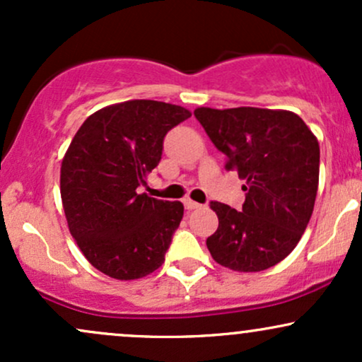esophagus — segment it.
I'll return each instance as SVG.
<instances>
[{
    "instance_id": "34e87169",
    "label": "esophagus",
    "mask_w": 362,
    "mask_h": 362,
    "mask_svg": "<svg viewBox=\"0 0 362 362\" xmlns=\"http://www.w3.org/2000/svg\"><path fill=\"white\" fill-rule=\"evenodd\" d=\"M184 206H185V209H187V211L199 209V207H202L201 204H199V202H195V201H190V199H184Z\"/></svg>"
}]
</instances>
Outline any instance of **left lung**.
Returning a JSON list of instances; mask_svg holds the SVG:
<instances>
[{
	"instance_id": "left-lung-1",
	"label": "left lung",
	"mask_w": 362,
	"mask_h": 362,
	"mask_svg": "<svg viewBox=\"0 0 362 362\" xmlns=\"http://www.w3.org/2000/svg\"><path fill=\"white\" fill-rule=\"evenodd\" d=\"M226 170L245 180L242 209L211 202L219 226L206 240L213 259L238 272H259L294 250L313 213L320 146L300 115L257 107L194 110Z\"/></svg>"
}]
</instances>
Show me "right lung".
Returning a JSON list of instances; mask_svg holds the SVG:
<instances>
[{"mask_svg":"<svg viewBox=\"0 0 362 362\" xmlns=\"http://www.w3.org/2000/svg\"><path fill=\"white\" fill-rule=\"evenodd\" d=\"M184 107L129 100L91 114L61 165V199L69 231L95 269L139 279L165 262L184 216L182 202L139 194L158 167L170 129L190 117Z\"/></svg>","mask_w":362,"mask_h":362,"instance_id":"right-lung-1","label":"right lung"}]
</instances>
